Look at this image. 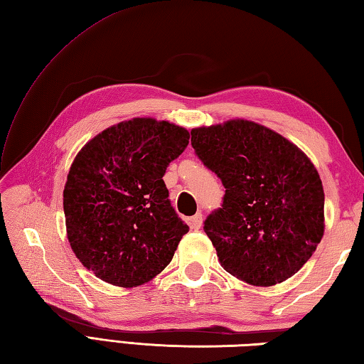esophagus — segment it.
<instances>
[{
    "label": "esophagus",
    "instance_id": "1",
    "mask_svg": "<svg viewBox=\"0 0 364 364\" xmlns=\"http://www.w3.org/2000/svg\"><path fill=\"white\" fill-rule=\"evenodd\" d=\"M188 223H190L191 230H200L203 225V214H195L193 217H190Z\"/></svg>",
    "mask_w": 364,
    "mask_h": 364
}]
</instances>
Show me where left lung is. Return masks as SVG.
<instances>
[{
  "label": "left lung",
  "instance_id": "obj_1",
  "mask_svg": "<svg viewBox=\"0 0 364 364\" xmlns=\"http://www.w3.org/2000/svg\"><path fill=\"white\" fill-rule=\"evenodd\" d=\"M191 146L226 188L204 222L223 269L257 287L296 274L325 231L323 185L309 156L244 119L193 128Z\"/></svg>",
  "mask_w": 364,
  "mask_h": 364
}]
</instances>
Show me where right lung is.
Returning a JSON list of instances; mask_svg holds the SVG:
<instances>
[{"label": "right lung", "mask_w": 364, "mask_h": 364, "mask_svg": "<svg viewBox=\"0 0 364 364\" xmlns=\"http://www.w3.org/2000/svg\"><path fill=\"white\" fill-rule=\"evenodd\" d=\"M188 139L174 123L134 117L106 128L75 155L63 190L66 235L98 279L132 289L171 263L188 226L171 205L163 176Z\"/></svg>", "instance_id": "right-lung-1"}]
</instances>
